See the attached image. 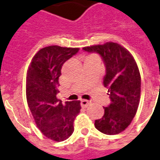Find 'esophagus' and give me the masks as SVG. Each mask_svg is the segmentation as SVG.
<instances>
[{
    "instance_id": "esophagus-1",
    "label": "esophagus",
    "mask_w": 160,
    "mask_h": 160,
    "mask_svg": "<svg viewBox=\"0 0 160 160\" xmlns=\"http://www.w3.org/2000/svg\"><path fill=\"white\" fill-rule=\"evenodd\" d=\"M89 104H90L89 101H87V100H81V101H80V105H81V107L86 108L87 107Z\"/></svg>"
}]
</instances>
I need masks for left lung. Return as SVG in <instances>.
<instances>
[{
  "mask_svg": "<svg viewBox=\"0 0 160 160\" xmlns=\"http://www.w3.org/2000/svg\"><path fill=\"white\" fill-rule=\"evenodd\" d=\"M83 50L98 53L102 59L106 69L103 85L111 100L102 119L95 120V127L106 135L119 134L131 123L140 102L141 75L137 62L128 51L114 42Z\"/></svg>",
  "mask_w": 160,
  "mask_h": 160,
  "instance_id": "8db88e82",
  "label": "left lung"
}]
</instances>
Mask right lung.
<instances>
[{"label":"right lung","instance_id":"obj_1","mask_svg":"<svg viewBox=\"0 0 160 160\" xmlns=\"http://www.w3.org/2000/svg\"><path fill=\"white\" fill-rule=\"evenodd\" d=\"M78 52L79 48L44 47L34 56L28 70L26 97L32 116L44 136L56 142L72 135L81 108L80 101L62 103L57 98L62 65Z\"/></svg>","mask_w":160,"mask_h":160}]
</instances>
